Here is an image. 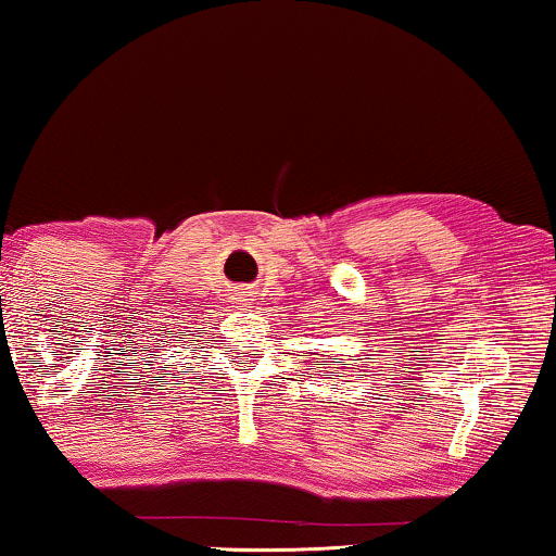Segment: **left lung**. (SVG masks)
Returning a JSON list of instances; mask_svg holds the SVG:
<instances>
[{"label": "left lung", "instance_id": "left-lung-1", "mask_svg": "<svg viewBox=\"0 0 556 556\" xmlns=\"http://www.w3.org/2000/svg\"><path fill=\"white\" fill-rule=\"evenodd\" d=\"M330 379H333V377H330Z\"/></svg>", "mask_w": 556, "mask_h": 556}]
</instances>
